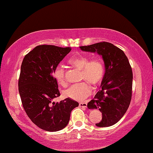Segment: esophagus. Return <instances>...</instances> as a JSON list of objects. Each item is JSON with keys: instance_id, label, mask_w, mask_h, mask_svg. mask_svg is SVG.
I'll return each instance as SVG.
<instances>
[{"instance_id": "obj_1", "label": "esophagus", "mask_w": 153, "mask_h": 153, "mask_svg": "<svg viewBox=\"0 0 153 153\" xmlns=\"http://www.w3.org/2000/svg\"><path fill=\"white\" fill-rule=\"evenodd\" d=\"M79 106L80 107H82V108H86V107H87V104H86V102H82V103H79Z\"/></svg>"}]
</instances>
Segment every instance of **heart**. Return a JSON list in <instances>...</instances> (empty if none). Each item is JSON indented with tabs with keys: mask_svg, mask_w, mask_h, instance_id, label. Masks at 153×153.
Here are the masks:
<instances>
[{
	"mask_svg": "<svg viewBox=\"0 0 153 153\" xmlns=\"http://www.w3.org/2000/svg\"><path fill=\"white\" fill-rule=\"evenodd\" d=\"M70 65L81 70L80 80H85L93 86L102 82L104 76V67L102 61L99 58H94L89 61V58L84 56H78L69 60ZM53 77L60 85H65L66 79L65 69L58 66L53 71ZM86 82L73 84L64 91L65 96L76 100L83 101L91 93L89 84Z\"/></svg>",
	"mask_w": 153,
	"mask_h": 153,
	"instance_id": "1",
	"label": "heart"
}]
</instances>
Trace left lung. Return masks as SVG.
I'll use <instances>...</instances> for the list:
<instances>
[{
  "label": "left lung",
  "instance_id": "obj_1",
  "mask_svg": "<svg viewBox=\"0 0 153 153\" xmlns=\"http://www.w3.org/2000/svg\"><path fill=\"white\" fill-rule=\"evenodd\" d=\"M83 51L97 53L102 57L105 74L101 90L87 104L88 109H99L102 114L101 122L95 125L108 127L122 118L131 103L133 72L128 58L120 48L102 42L79 47Z\"/></svg>",
  "mask_w": 153,
  "mask_h": 153
}]
</instances>
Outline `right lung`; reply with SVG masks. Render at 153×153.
Returning <instances> with one entry per match:
<instances>
[{
    "label": "right lung",
    "instance_id": "right-lung-1",
    "mask_svg": "<svg viewBox=\"0 0 153 153\" xmlns=\"http://www.w3.org/2000/svg\"><path fill=\"white\" fill-rule=\"evenodd\" d=\"M71 50V47L39 45L22 60L18 80L22 106L33 124L45 131L56 132L65 128L71 111L79 105L69 97L53 102L60 95L53 71Z\"/></svg>",
    "mask_w": 153,
    "mask_h": 153
}]
</instances>
